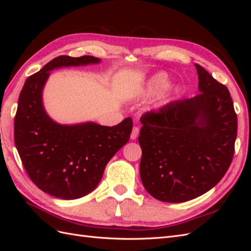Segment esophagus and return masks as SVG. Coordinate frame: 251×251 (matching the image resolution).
Segmentation results:
<instances>
[{"label": "esophagus", "instance_id": "34e87169", "mask_svg": "<svg viewBox=\"0 0 251 251\" xmlns=\"http://www.w3.org/2000/svg\"><path fill=\"white\" fill-rule=\"evenodd\" d=\"M138 134H139V127L138 126H134L132 133H131V139L135 140L136 138L138 137Z\"/></svg>", "mask_w": 251, "mask_h": 251}]
</instances>
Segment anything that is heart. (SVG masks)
<instances>
[{
    "label": "heart",
    "mask_w": 251,
    "mask_h": 251,
    "mask_svg": "<svg viewBox=\"0 0 251 251\" xmlns=\"http://www.w3.org/2000/svg\"><path fill=\"white\" fill-rule=\"evenodd\" d=\"M169 87V79L166 75L163 73H159L151 78L148 85L143 88L138 89L135 92V98L137 100H146L151 96H154L158 93H160L161 91Z\"/></svg>",
    "instance_id": "b5f03b06"
}]
</instances>
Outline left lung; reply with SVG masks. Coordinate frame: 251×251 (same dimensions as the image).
Wrapping results in <instances>:
<instances>
[{
    "label": "left lung",
    "instance_id": "left-lung-1",
    "mask_svg": "<svg viewBox=\"0 0 251 251\" xmlns=\"http://www.w3.org/2000/svg\"><path fill=\"white\" fill-rule=\"evenodd\" d=\"M199 94L140 118V177L162 202L181 203L211 189L228 170L238 119L229 91L196 64Z\"/></svg>",
    "mask_w": 251,
    "mask_h": 251
}]
</instances>
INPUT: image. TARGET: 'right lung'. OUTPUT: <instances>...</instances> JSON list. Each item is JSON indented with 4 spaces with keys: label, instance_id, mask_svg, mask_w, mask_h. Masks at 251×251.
<instances>
[{
    "label": "right lung",
    "instance_id": "right-lung-1",
    "mask_svg": "<svg viewBox=\"0 0 251 251\" xmlns=\"http://www.w3.org/2000/svg\"><path fill=\"white\" fill-rule=\"evenodd\" d=\"M100 62L90 55L57 56L26 79L19 97L14 142L22 163L37 187L59 199H78L93 192L105 165L130 139V117L114 126L92 121L60 125L44 108L43 90L50 71Z\"/></svg>",
    "mask_w": 251,
    "mask_h": 251
}]
</instances>
